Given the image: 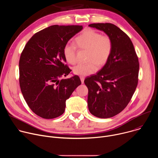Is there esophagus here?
I'll use <instances>...</instances> for the list:
<instances>
[{
    "label": "esophagus",
    "mask_w": 158,
    "mask_h": 158,
    "mask_svg": "<svg viewBox=\"0 0 158 158\" xmlns=\"http://www.w3.org/2000/svg\"><path fill=\"white\" fill-rule=\"evenodd\" d=\"M80 79H81V81L82 84H83L84 82V76H81V77H80Z\"/></svg>",
    "instance_id": "34e87169"
}]
</instances>
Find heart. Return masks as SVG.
<instances>
[{"label": "heart", "mask_w": 158, "mask_h": 158, "mask_svg": "<svg viewBox=\"0 0 158 158\" xmlns=\"http://www.w3.org/2000/svg\"><path fill=\"white\" fill-rule=\"evenodd\" d=\"M76 46L81 49L88 51L87 64H79L73 69V73L86 76L97 71L99 66H102L108 61L112 50V42L109 36L101 35L98 32L89 29L84 32L75 39ZM77 48L74 44H67L63 49L65 60L71 64L76 62Z\"/></svg>", "instance_id": "heart-1"}]
</instances>
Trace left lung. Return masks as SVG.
Masks as SVG:
<instances>
[{
	"mask_svg": "<svg viewBox=\"0 0 158 158\" xmlns=\"http://www.w3.org/2000/svg\"><path fill=\"white\" fill-rule=\"evenodd\" d=\"M89 26L103 31L112 42L107 63L96 74L84 80L90 112L99 118H109L120 113L135 92L138 82V58L130 38L116 26L98 23Z\"/></svg>",
	"mask_w": 158,
	"mask_h": 158,
	"instance_id": "obj_1",
	"label": "left lung"
}]
</instances>
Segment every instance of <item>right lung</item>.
<instances>
[{
  "instance_id": "right-lung-1",
  "label": "right lung",
  "mask_w": 158,
  "mask_h": 158,
  "mask_svg": "<svg viewBox=\"0 0 158 158\" xmlns=\"http://www.w3.org/2000/svg\"><path fill=\"white\" fill-rule=\"evenodd\" d=\"M82 26H51L27 42L19 60L21 92L30 109L44 119L62 115L65 101L81 85L79 76L59 80L71 70L65 64L63 49Z\"/></svg>"
}]
</instances>
